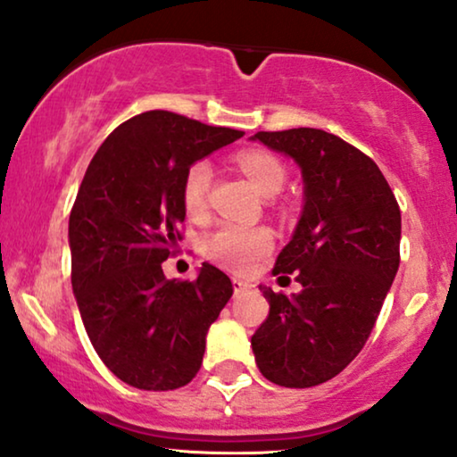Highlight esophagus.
Wrapping results in <instances>:
<instances>
[{"label": "esophagus", "mask_w": 457, "mask_h": 457, "mask_svg": "<svg viewBox=\"0 0 457 457\" xmlns=\"http://www.w3.org/2000/svg\"><path fill=\"white\" fill-rule=\"evenodd\" d=\"M232 284H234L236 295H240V292H246V290L253 288V284H248V282H245V279H238V278H234Z\"/></svg>", "instance_id": "obj_1"}]
</instances>
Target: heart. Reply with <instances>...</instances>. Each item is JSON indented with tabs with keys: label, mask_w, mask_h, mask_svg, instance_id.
Listing matches in <instances>:
<instances>
[{
	"label": "heart",
	"mask_w": 457,
	"mask_h": 457,
	"mask_svg": "<svg viewBox=\"0 0 457 457\" xmlns=\"http://www.w3.org/2000/svg\"><path fill=\"white\" fill-rule=\"evenodd\" d=\"M240 171L246 175L254 190L263 196H276L282 190L286 173L282 162L276 156L261 150H245L238 158ZM212 169L206 161H196L187 167L184 178V204L187 212L200 215L206 209ZM273 248V232L265 225H242L221 223L219 228L206 234L204 253L212 261L234 271H248L257 265Z\"/></svg>",
	"instance_id": "obj_1"
}]
</instances>
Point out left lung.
Wrapping results in <instances>:
<instances>
[{
  "label": "left lung",
  "mask_w": 457,
  "mask_h": 457,
  "mask_svg": "<svg viewBox=\"0 0 457 457\" xmlns=\"http://www.w3.org/2000/svg\"><path fill=\"white\" fill-rule=\"evenodd\" d=\"M253 139L290 156L305 181L301 219L273 267L303 288L286 296L261 286L270 315L253 353L273 385L309 388L343 372L366 345L399 270L401 211L378 165L338 136L299 127Z\"/></svg>",
  "instance_id": "left-lung-1"
}]
</instances>
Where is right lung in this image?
<instances>
[{
    "mask_svg": "<svg viewBox=\"0 0 457 457\" xmlns=\"http://www.w3.org/2000/svg\"><path fill=\"white\" fill-rule=\"evenodd\" d=\"M245 136L169 111L119 125L91 158L69 219L71 279L104 366L144 391H173L203 366L206 332L232 279L204 263L192 282L167 279L181 240L187 167Z\"/></svg>",
    "mask_w": 457,
    "mask_h": 457,
    "instance_id": "obj_1",
    "label": "right lung"
}]
</instances>
